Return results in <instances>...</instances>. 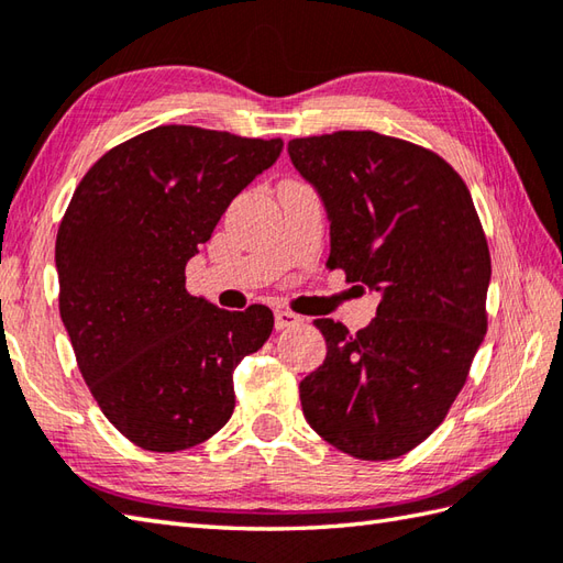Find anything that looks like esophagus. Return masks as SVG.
Wrapping results in <instances>:
<instances>
[{"label": "esophagus", "instance_id": "34e87169", "mask_svg": "<svg viewBox=\"0 0 563 563\" xmlns=\"http://www.w3.org/2000/svg\"><path fill=\"white\" fill-rule=\"evenodd\" d=\"M300 321H302V317H297L295 312H288V309H278V312H275V329L278 331L300 324Z\"/></svg>", "mask_w": 563, "mask_h": 563}]
</instances>
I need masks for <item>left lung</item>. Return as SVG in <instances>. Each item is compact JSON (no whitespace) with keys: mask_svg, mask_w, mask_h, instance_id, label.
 <instances>
[{"mask_svg":"<svg viewBox=\"0 0 563 563\" xmlns=\"http://www.w3.org/2000/svg\"><path fill=\"white\" fill-rule=\"evenodd\" d=\"M324 200L327 266L382 300L351 333L317 319L327 357L300 382L307 423L357 460H394L445 421L486 336L492 254L470 188L440 157L373 130L295 137Z\"/></svg>","mask_w":563,"mask_h":563,"instance_id":"left-lung-1","label":"left lung"}]
</instances>
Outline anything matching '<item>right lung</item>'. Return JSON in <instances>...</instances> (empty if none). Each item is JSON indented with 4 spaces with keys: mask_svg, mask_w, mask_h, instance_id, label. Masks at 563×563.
<instances>
[{
    "mask_svg": "<svg viewBox=\"0 0 563 563\" xmlns=\"http://www.w3.org/2000/svg\"><path fill=\"white\" fill-rule=\"evenodd\" d=\"M283 140L159 125L84 174L57 230L59 317L103 416L142 450L200 445L234 411V367L273 312L186 290V263Z\"/></svg>",
    "mask_w": 563,
    "mask_h": 563,
    "instance_id": "obj_1",
    "label": "right lung"
}]
</instances>
